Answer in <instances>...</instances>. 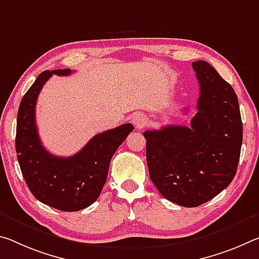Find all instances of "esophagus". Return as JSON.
Returning <instances> with one entry per match:
<instances>
[{"mask_svg":"<svg viewBox=\"0 0 259 259\" xmlns=\"http://www.w3.org/2000/svg\"><path fill=\"white\" fill-rule=\"evenodd\" d=\"M131 122L137 129H142L146 124V116L143 113H136L131 116Z\"/></svg>","mask_w":259,"mask_h":259,"instance_id":"1","label":"esophagus"}]
</instances>
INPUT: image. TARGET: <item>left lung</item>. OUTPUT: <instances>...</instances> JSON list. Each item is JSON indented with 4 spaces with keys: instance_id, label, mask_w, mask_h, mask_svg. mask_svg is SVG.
Masks as SVG:
<instances>
[{
    "instance_id": "1",
    "label": "left lung",
    "mask_w": 259,
    "mask_h": 259,
    "mask_svg": "<svg viewBox=\"0 0 259 259\" xmlns=\"http://www.w3.org/2000/svg\"><path fill=\"white\" fill-rule=\"evenodd\" d=\"M199 83L190 126L147 130L146 161L151 181L166 199L196 207L219 195L239 165L243 128L234 89L205 61L192 63Z\"/></svg>"
}]
</instances>
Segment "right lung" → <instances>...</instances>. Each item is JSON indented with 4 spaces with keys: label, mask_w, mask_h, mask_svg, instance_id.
Here are the masks:
<instances>
[{
    "label": "right lung",
    "mask_w": 259,
    "mask_h": 259,
    "mask_svg": "<svg viewBox=\"0 0 259 259\" xmlns=\"http://www.w3.org/2000/svg\"><path fill=\"white\" fill-rule=\"evenodd\" d=\"M69 69L41 72L20 101L16 129V152L28 189L36 199L60 211L75 212L93 204L107 180L113 155L134 130L131 123L94 136L68 158L49 153L41 144L35 124V105L53 75L68 76Z\"/></svg>",
    "instance_id": "obj_1"
}]
</instances>
